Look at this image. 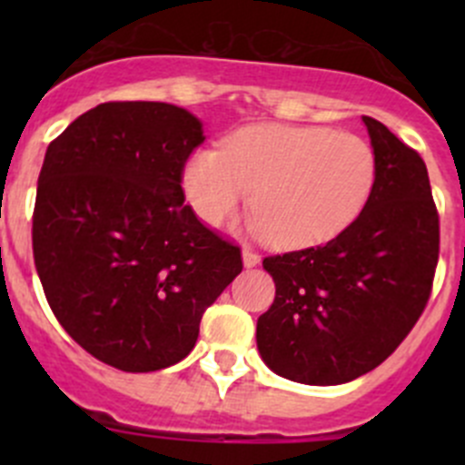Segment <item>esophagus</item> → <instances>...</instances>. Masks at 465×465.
<instances>
[{
    "mask_svg": "<svg viewBox=\"0 0 465 465\" xmlns=\"http://www.w3.org/2000/svg\"><path fill=\"white\" fill-rule=\"evenodd\" d=\"M261 262V256L252 250H242V265L245 267H256Z\"/></svg>",
    "mask_w": 465,
    "mask_h": 465,
    "instance_id": "esophagus-1",
    "label": "esophagus"
}]
</instances>
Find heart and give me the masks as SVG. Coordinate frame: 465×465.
Listing matches in <instances>:
<instances>
[{
    "label": "heart",
    "mask_w": 465,
    "mask_h": 465,
    "mask_svg": "<svg viewBox=\"0 0 465 465\" xmlns=\"http://www.w3.org/2000/svg\"><path fill=\"white\" fill-rule=\"evenodd\" d=\"M376 153L367 139L315 125L254 124L218 150H198L182 168L193 213L220 227L247 203L252 232L279 250H306L340 236L373 193Z\"/></svg>",
    "instance_id": "1"
}]
</instances>
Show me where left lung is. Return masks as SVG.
<instances>
[{"instance_id":"8db88e82","label":"left lung","mask_w":465,"mask_h":465,"mask_svg":"<svg viewBox=\"0 0 465 465\" xmlns=\"http://www.w3.org/2000/svg\"><path fill=\"white\" fill-rule=\"evenodd\" d=\"M378 175L349 229L322 247L270 256L276 285L256 323L262 362L292 382L344 384L398 349L432 290L439 213L425 162L387 125L362 116Z\"/></svg>"}]
</instances>
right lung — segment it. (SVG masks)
Here are the masks:
<instances>
[{"label": "right lung", "mask_w": 465, "mask_h": 465, "mask_svg": "<svg viewBox=\"0 0 465 465\" xmlns=\"http://www.w3.org/2000/svg\"><path fill=\"white\" fill-rule=\"evenodd\" d=\"M203 121L171 103H101L49 143L33 256L51 311L101 362L130 373L193 351L204 311L241 274V250L184 204Z\"/></svg>", "instance_id": "1"}]
</instances>
